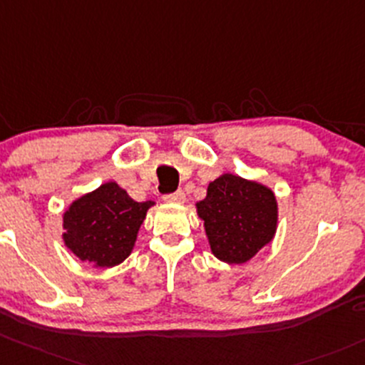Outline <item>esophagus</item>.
Returning a JSON list of instances; mask_svg holds the SVG:
<instances>
[{
  "instance_id": "esophagus-1",
  "label": "esophagus",
  "mask_w": 365,
  "mask_h": 365,
  "mask_svg": "<svg viewBox=\"0 0 365 365\" xmlns=\"http://www.w3.org/2000/svg\"><path fill=\"white\" fill-rule=\"evenodd\" d=\"M163 199L166 202H176V205H182V202L185 201V192H183V190H176V192L173 194L163 195Z\"/></svg>"
}]
</instances>
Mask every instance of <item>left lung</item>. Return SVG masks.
<instances>
[{"label": "left lung", "instance_id": "obj_1", "mask_svg": "<svg viewBox=\"0 0 365 365\" xmlns=\"http://www.w3.org/2000/svg\"><path fill=\"white\" fill-rule=\"evenodd\" d=\"M205 222L210 248L218 260L245 264L271 243L278 224V202L269 187L241 176H218L195 205Z\"/></svg>", "mask_w": 365, "mask_h": 365}]
</instances>
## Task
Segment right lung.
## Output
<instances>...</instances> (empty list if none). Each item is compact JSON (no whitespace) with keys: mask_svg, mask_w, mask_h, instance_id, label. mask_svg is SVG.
I'll list each match as a JSON object with an SVG mask.
<instances>
[{"mask_svg":"<svg viewBox=\"0 0 365 365\" xmlns=\"http://www.w3.org/2000/svg\"><path fill=\"white\" fill-rule=\"evenodd\" d=\"M150 206L153 201H134L115 182L103 183L64 212V245L92 266H117L131 255Z\"/></svg>","mask_w":365,"mask_h":365,"instance_id":"1","label":"right lung"}]
</instances>
